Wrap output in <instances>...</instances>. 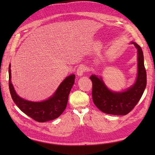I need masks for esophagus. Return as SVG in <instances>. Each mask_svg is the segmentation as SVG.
<instances>
[{
    "mask_svg": "<svg viewBox=\"0 0 155 155\" xmlns=\"http://www.w3.org/2000/svg\"><path fill=\"white\" fill-rule=\"evenodd\" d=\"M87 68H85V67H84L83 64H80V66L78 67L77 68V75L79 77L82 76L84 75V73L86 71Z\"/></svg>",
    "mask_w": 155,
    "mask_h": 155,
    "instance_id": "1",
    "label": "esophagus"
}]
</instances>
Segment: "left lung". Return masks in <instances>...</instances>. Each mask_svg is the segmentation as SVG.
<instances>
[{
  "label": "left lung",
  "mask_w": 155,
  "mask_h": 155,
  "mask_svg": "<svg viewBox=\"0 0 155 155\" xmlns=\"http://www.w3.org/2000/svg\"><path fill=\"white\" fill-rule=\"evenodd\" d=\"M137 50V77L135 84L123 92H114L105 85L101 78L92 75V99L96 107L102 112L112 115H126L139 102L146 86V72L143 53L141 47L133 42Z\"/></svg>",
  "instance_id": "obj_1"
}]
</instances>
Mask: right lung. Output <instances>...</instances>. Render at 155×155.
Returning <instances> with one entry per match:
<instances>
[{"label": "right lung", "mask_w": 155, "mask_h": 155, "mask_svg": "<svg viewBox=\"0 0 155 155\" xmlns=\"http://www.w3.org/2000/svg\"><path fill=\"white\" fill-rule=\"evenodd\" d=\"M75 78V75H71L65 78L49 99L40 102H30L21 98L15 93L11 80V64L9 67V87L13 101L21 111L39 123L53 120L61 114L67 107L68 95L74 84Z\"/></svg>", "instance_id": "obj_1"}]
</instances>
